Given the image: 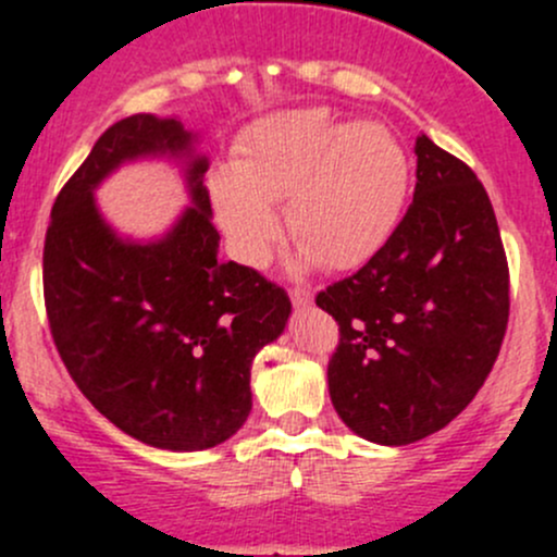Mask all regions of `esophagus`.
Segmentation results:
<instances>
[{"label": "esophagus", "instance_id": "obj_1", "mask_svg": "<svg viewBox=\"0 0 557 557\" xmlns=\"http://www.w3.org/2000/svg\"><path fill=\"white\" fill-rule=\"evenodd\" d=\"M290 301H294V307H310L312 305V294L305 288H294L290 290Z\"/></svg>", "mask_w": 557, "mask_h": 557}]
</instances>
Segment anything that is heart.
I'll use <instances>...</instances> for the list:
<instances>
[{
  "mask_svg": "<svg viewBox=\"0 0 557 557\" xmlns=\"http://www.w3.org/2000/svg\"><path fill=\"white\" fill-rule=\"evenodd\" d=\"M212 207L228 247L261 269L285 226L299 263L352 269L374 256L401 221L409 159L383 123H342L325 110H285L252 123L232 170L210 180Z\"/></svg>",
  "mask_w": 557,
  "mask_h": 557,
  "instance_id": "obj_1",
  "label": "heart"
}]
</instances>
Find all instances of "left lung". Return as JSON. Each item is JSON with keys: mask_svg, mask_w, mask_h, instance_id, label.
Segmentation results:
<instances>
[{"mask_svg": "<svg viewBox=\"0 0 557 557\" xmlns=\"http://www.w3.org/2000/svg\"><path fill=\"white\" fill-rule=\"evenodd\" d=\"M418 183L391 239L318 294L339 323L329 393L352 434L401 447L458 418L502 350L509 269L476 174L414 139Z\"/></svg>", "mask_w": 557, "mask_h": 557, "instance_id": "8db88e82", "label": "left lung"}]
</instances>
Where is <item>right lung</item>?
I'll return each instance as SVG.
<instances>
[{"label":"right lung","mask_w":557,"mask_h":557,"mask_svg":"<svg viewBox=\"0 0 557 557\" xmlns=\"http://www.w3.org/2000/svg\"><path fill=\"white\" fill-rule=\"evenodd\" d=\"M161 158L184 174L191 207L159 238H128L101 215L96 188L121 165ZM207 170L180 117H123L55 196L42 252L66 372L123 434L172 453L210 450L243 429L252 358L290 318L283 288L218 256Z\"/></svg>","instance_id":"add662e5"}]
</instances>
